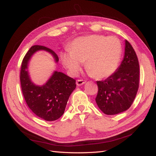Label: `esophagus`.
<instances>
[{
    "mask_svg": "<svg viewBox=\"0 0 156 156\" xmlns=\"http://www.w3.org/2000/svg\"><path fill=\"white\" fill-rule=\"evenodd\" d=\"M84 83H86V81L83 80H78L77 81H76V84H77V86H82L83 85Z\"/></svg>",
    "mask_w": 156,
    "mask_h": 156,
    "instance_id": "esophagus-1",
    "label": "esophagus"
}]
</instances>
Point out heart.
<instances>
[{"mask_svg":"<svg viewBox=\"0 0 156 156\" xmlns=\"http://www.w3.org/2000/svg\"><path fill=\"white\" fill-rule=\"evenodd\" d=\"M122 55V45L115 37L92 35L75 39L69 52L61 54L63 64L72 75L80 71L82 63L95 78H105L117 70Z\"/></svg>","mask_w":156,"mask_h":156,"instance_id":"heart-1","label":"heart"}]
</instances>
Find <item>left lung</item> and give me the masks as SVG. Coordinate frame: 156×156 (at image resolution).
I'll return each mask as SVG.
<instances>
[{
  "label": "left lung",
  "instance_id": "1",
  "mask_svg": "<svg viewBox=\"0 0 156 156\" xmlns=\"http://www.w3.org/2000/svg\"><path fill=\"white\" fill-rule=\"evenodd\" d=\"M97 83L98 91L95 101L105 114L117 115L131 107L139 88L140 65L129 41L125 40L123 59L116 72Z\"/></svg>",
  "mask_w": 156,
  "mask_h": 156
}]
</instances>
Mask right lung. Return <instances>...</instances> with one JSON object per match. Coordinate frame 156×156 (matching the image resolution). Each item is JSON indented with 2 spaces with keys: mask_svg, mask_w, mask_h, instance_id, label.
<instances>
[{
  "mask_svg": "<svg viewBox=\"0 0 156 156\" xmlns=\"http://www.w3.org/2000/svg\"><path fill=\"white\" fill-rule=\"evenodd\" d=\"M39 51H45L59 61L55 53L44 46L34 45L29 49L23 59L20 80L23 97L29 108L37 117L45 121H55L64 113L69 96L76 88V80L64 73L53 72L51 77L43 85L32 82L28 66L31 57Z\"/></svg>",
  "mask_w": 156,
  "mask_h": 156,
  "instance_id": "add662e5",
  "label": "right lung"
}]
</instances>
